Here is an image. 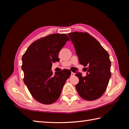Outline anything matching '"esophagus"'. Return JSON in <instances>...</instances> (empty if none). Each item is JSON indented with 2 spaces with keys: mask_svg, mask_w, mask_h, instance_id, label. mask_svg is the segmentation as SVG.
<instances>
[{
  "mask_svg": "<svg viewBox=\"0 0 129 129\" xmlns=\"http://www.w3.org/2000/svg\"><path fill=\"white\" fill-rule=\"evenodd\" d=\"M75 73L72 72H71V76H75Z\"/></svg>",
  "mask_w": 129,
  "mask_h": 129,
  "instance_id": "1",
  "label": "esophagus"
}]
</instances>
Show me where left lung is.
<instances>
[{
    "mask_svg": "<svg viewBox=\"0 0 129 129\" xmlns=\"http://www.w3.org/2000/svg\"><path fill=\"white\" fill-rule=\"evenodd\" d=\"M79 62L88 67L86 76L76 74L79 82L75 86L78 94L87 101H93L105 93L111 77L109 54L93 36L85 32L68 34Z\"/></svg>",
    "mask_w": 129,
    "mask_h": 129,
    "instance_id": "8db88e82",
    "label": "left lung"
}]
</instances>
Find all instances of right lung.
Instances as JSON below:
<instances>
[{
	"label": "right lung",
	"mask_w": 129,
	"mask_h": 129,
	"mask_svg": "<svg viewBox=\"0 0 129 129\" xmlns=\"http://www.w3.org/2000/svg\"><path fill=\"white\" fill-rule=\"evenodd\" d=\"M69 37L65 34H54L34 41L22 57L24 82L35 99L43 104L55 102L61 93L71 72L64 69L51 71L52 63L59 61L58 54Z\"/></svg>",
	"instance_id": "obj_1"
}]
</instances>
